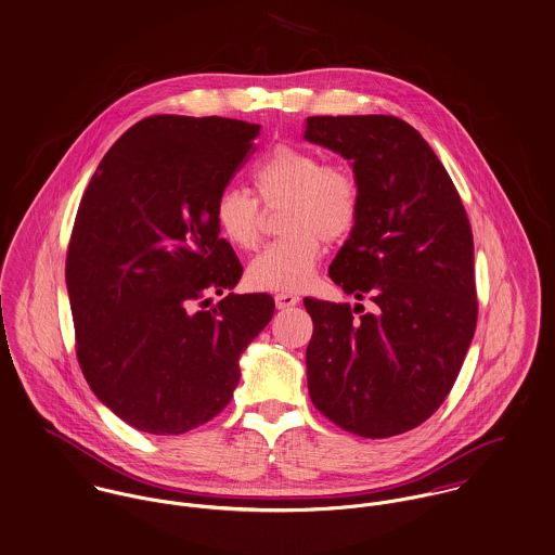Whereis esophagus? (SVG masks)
Here are the masks:
<instances>
[{"instance_id":"esophagus-1","label":"esophagus","mask_w":555,"mask_h":555,"mask_svg":"<svg viewBox=\"0 0 555 555\" xmlns=\"http://www.w3.org/2000/svg\"><path fill=\"white\" fill-rule=\"evenodd\" d=\"M298 302H300V298L294 296V294H276V296H274V305H276V308H292L296 307Z\"/></svg>"}]
</instances>
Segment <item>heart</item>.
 I'll use <instances>...</instances> for the list:
<instances>
[{
    "instance_id": "1",
    "label": "heart",
    "mask_w": 555,
    "mask_h": 555,
    "mask_svg": "<svg viewBox=\"0 0 555 555\" xmlns=\"http://www.w3.org/2000/svg\"><path fill=\"white\" fill-rule=\"evenodd\" d=\"M266 206L285 204L281 232L285 238L268 245L250 259L247 281L261 292H302L321 259V238H345L360 215L358 179L343 166L296 144H279L250 172ZM215 225L225 243L250 250L259 241L261 212L245 189L228 186L215 202Z\"/></svg>"
}]
</instances>
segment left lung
Wrapping results in <instances>:
<instances>
[{
	"label": "left lung",
	"mask_w": 555,
	"mask_h": 555,
	"mask_svg": "<svg viewBox=\"0 0 555 555\" xmlns=\"http://www.w3.org/2000/svg\"><path fill=\"white\" fill-rule=\"evenodd\" d=\"M305 140L345 157L360 215L330 279L369 299L307 298L312 404L343 430L387 438L424 424L451 391L477 327L473 230L422 133L389 115L308 117Z\"/></svg>",
	"instance_id": "left-lung-1"
}]
</instances>
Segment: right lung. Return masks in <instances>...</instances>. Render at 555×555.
Instances as JSON below:
<instances>
[{"label": "right lung", "mask_w": 555, "mask_h": 555, "mask_svg": "<svg viewBox=\"0 0 555 555\" xmlns=\"http://www.w3.org/2000/svg\"><path fill=\"white\" fill-rule=\"evenodd\" d=\"M261 125L155 115L129 127L87 186L65 261L76 356L102 404L157 436L219 415L238 360L270 323L268 294L234 289L243 266L215 202Z\"/></svg>", "instance_id": "right-lung-1"}]
</instances>
